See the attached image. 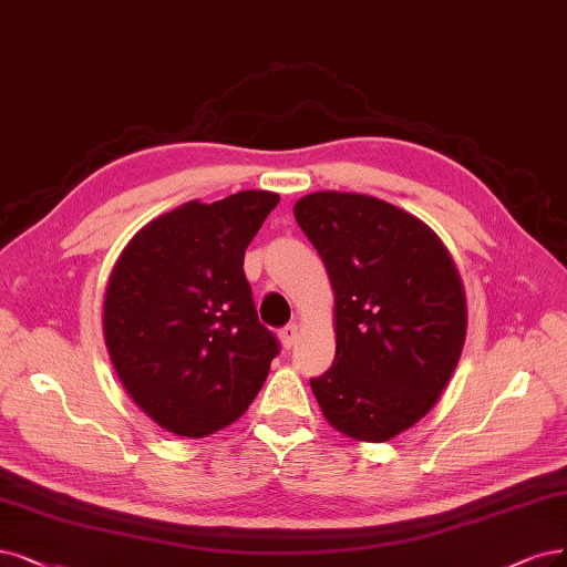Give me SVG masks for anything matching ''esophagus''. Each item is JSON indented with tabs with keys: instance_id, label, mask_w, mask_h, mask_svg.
Returning a JSON list of instances; mask_svg holds the SVG:
<instances>
[{
	"instance_id": "obj_1",
	"label": "esophagus",
	"mask_w": 567,
	"mask_h": 567,
	"mask_svg": "<svg viewBox=\"0 0 567 567\" xmlns=\"http://www.w3.org/2000/svg\"><path fill=\"white\" fill-rule=\"evenodd\" d=\"M279 340H281V344H284L286 349H290L292 344H296V340H298V326H296V323L284 326V328L279 330Z\"/></svg>"
}]
</instances>
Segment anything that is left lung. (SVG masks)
Listing matches in <instances>:
<instances>
[{
  "label": "left lung",
  "instance_id": "8db88e82",
  "mask_svg": "<svg viewBox=\"0 0 567 567\" xmlns=\"http://www.w3.org/2000/svg\"><path fill=\"white\" fill-rule=\"evenodd\" d=\"M292 213L336 290V361L311 392L338 432L394 439L432 410L460 361L455 262L424 223L365 194L315 192Z\"/></svg>",
  "mask_w": 567,
  "mask_h": 567
}]
</instances>
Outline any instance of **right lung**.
<instances>
[{
  "label": "right lung",
  "instance_id": "obj_1",
  "mask_svg": "<svg viewBox=\"0 0 567 567\" xmlns=\"http://www.w3.org/2000/svg\"><path fill=\"white\" fill-rule=\"evenodd\" d=\"M279 204L246 189L145 225L116 260L103 330L116 375L166 432L204 439L239 420L279 340L260 323L244 252Z\"/></svg>",
  "mask_w": 567,
  "mask_h": 567
}]
</instances>
